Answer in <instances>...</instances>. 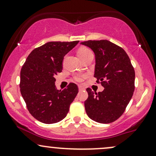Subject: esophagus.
<instances>
[{
    "label": "esophagus",
    "mask_w": 156,
    "mask_h": 156,
    "mask_svg": "<svg viewBox=\"0 0 156 156\" xmlns=\"http://www.w3.org/2000/svg\"><path fill=\"white\" fill-rule=\"evenodd\" d=\"M78 89H79V91H83V90L85 89H84V87H83L82 86H78Z\"/></svg>",
    "instance_id": "1"
}]
</instances>
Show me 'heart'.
<instances>
[{
	"label": "heart",
	"instance_id": "1",
	"mask_svg": "<svg viewBox=\"0 0 156 156\" xmlns=\"http://www.w3.org/2000/svg\"><path fill=\"white\" fill-rule=\"evenodd\" d=\"M91 50L89 49L88 48L80 47L79 49L78 50V51H77V54H78V56L80 59L82 57H83V56L86 55V54H88L89 53H91ZM86 77V75H78V76H74V80L77 82H82L84 79H85Z\"/></svg>",
	"mask_w": 156,
	"mask_h": 156
}]
</instances>
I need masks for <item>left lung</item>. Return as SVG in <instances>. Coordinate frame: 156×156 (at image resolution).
<instances>
[{"instance_id": "8db88e82", "label": "left lung", "mask_w": 156, "mask_h": 156, "mask_svg": "<svg viewBox=\"0 0 156 156\" xmlns=\"http://www.w3.org/2000/svg\"><path fill=\"white\" fill-rule=\"evenodd\" d=\"M95 54L94 77L105 89L97 93L87 88L86 112L93 121L110 123L122 115L134 91L135 72L128 54L121 47L108 40L87 41Z\"/></svg>"}]
</instances>
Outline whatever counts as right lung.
Masks as SVG:
<instances>
[{"mask_svg": "<svg viewBox=\"0 0 156 156\" xmlns=\"http://www.w3.org/2000/svg\"><path fill=\"white\" fill-rule=\"evenodd\" d=\"M78 42L46 43L32 51L22 65L20 91L30 113L37 121L51 124L66 117L78 93V86L70 83L67 89L57 90L54 76L62 70L65 54Z\"/></svg>", "mask_w": 156, "mask_h": 156, "instance_id": "right-lung-1", "label": "right lung"}]
</instances>
